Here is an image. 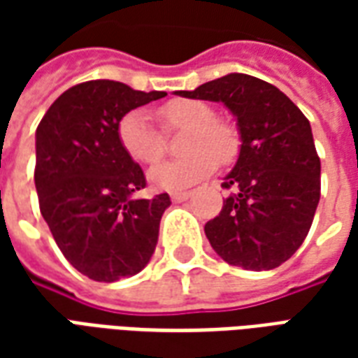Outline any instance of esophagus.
I'll list each match as a JSON object with an SVG mask.
<instances>
[{
  "mask_svg": "<svg viewBox=\"0 0 358 358\" xmlns=\"http://www.w3.org/2000/svg\"><path fill=\"white\" fill-rule=\"evenodd\" d=\"M189 192H174V194H171V199L174 203H180V201H186L187 197H189Z\"/></svg>",
  "mask_w": 358,
  "mask_h": 358,
  "instance_id": "obj_1",
  "label": "esophagus"
}]
</instances>
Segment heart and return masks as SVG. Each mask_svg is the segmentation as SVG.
Here are the masks:
<instances>
[{"mask_svg":"<svg viewBox=\"0 0 358 358\" xmlns=\"http://www.w3.org/2000/svg\"><path fill=\"white\" fill-rule=\"evenodd\" d=\"M164 132H187L182 138L184 159L169 161L149 171V182L164 192H178L201 182L230 163L240 151L236 128L217 118V110L199 99H172L157 109ZM145 110H130L118 122V140L136 163L153 164L164 155L166 140Z\"/></svg>","mask_w":358,"mask_h":358,"instance_id":"1","label":"heart"}]
</instances>
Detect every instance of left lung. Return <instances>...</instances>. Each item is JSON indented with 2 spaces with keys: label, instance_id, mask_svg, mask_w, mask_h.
<instances>
[{
  "label": "left lung",
  "instance_id": "left-lung-1",
  "mask_svg": "<svg viewBox=\"0 0 358 358\" xmlns=\"http://www.w3.org/2000/svg\"><path fill=\"white\" fill-rule=\"evenodd\" d=\"M224 103L238 120V163L222 182L234 189L205 224L218 257L245 270H272L307 238L320 199V159L307 117L276 86L232 73L178 92Z\"/></svg>",
  "mask_w": 358,
  "mask_h": 358
}]
</instances>
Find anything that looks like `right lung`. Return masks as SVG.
Segmentation results:
<instances>
[{
	"label": "right lung",
	"instance_id": "right-lung-1",
	"mask_svg": "<svg viewBox=\"0 0 358 358\" xmlns=\"http://www.w3.org/2000/svg\"><path fill=\"white\" fill-rule=\"evenodd\" d=\"M164 95L115 80L82 82L59 95L36 130L42 217L66 261L95 282L138 274L155 251L171 197H134L145 176L120 145L118 122Z\"/></svg>",
	"mask_w": 358,
	"mask_h": 358
}]
</instances>
